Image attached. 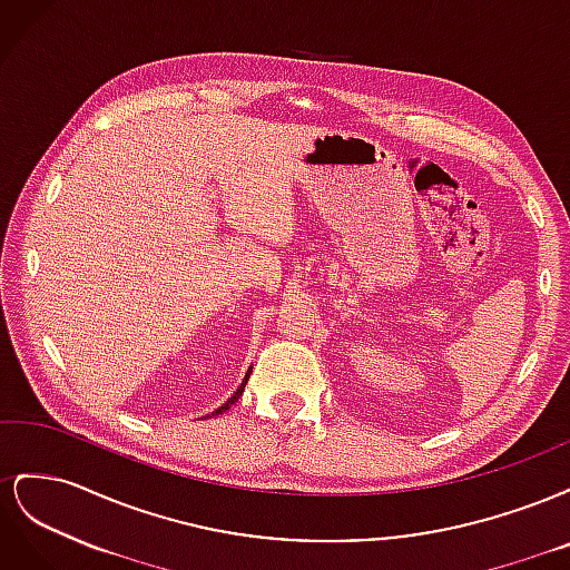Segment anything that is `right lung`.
<instances>
[{"mask_svg": "<svg viewBox=\"0 0 570 570\" xmlns=\"http://www.w3.org/2000/svg\"><path fill=\"white\" fill-rule=\"evenodd\" d=\"M252 373V371H249ZM247 381H249V375H245V381H243V385H239L237 390H235V394L230 396V400L226 402V404H223V406H218L214 413H206V419H209V416H218V413H223V411H226V409H230V404H235L237 400H239V394H243L245 392V385H247Z\"/></svg>", "mask_w": 570, "mask_h": 570, "instance_id": "obj_1", "label": "right lung"}]
</instances>
